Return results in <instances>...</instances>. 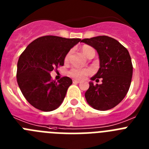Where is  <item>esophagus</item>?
I'll return each mask as SVG.
<instances>
[{
    "mask_svg": "<svg viewBox=\"0 0 149 149\" xmlns=\"http://www.w3.org/2000/svg\"><path fill=\"white\" fill-rule=\"evenodd\" d=\"M80 82L81 81H78V80H73V84H79Z\"/></svg>",
    "mask_w": 149,
    "mask_h": 149,
    "instance_id": "34e87169",
    "label": "esophagus"
}]
</instances>
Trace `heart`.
I'll use <instances>...</instances> for the list:
<instances>
[{
	"label": "heart",
	"instance_id": "obj_1",
	"mask_svg": "<svg viewBox=\"0 0 149 149\" xmlns=\"http://www.w3.org/2000/svg\"><path fill=\"white\" fill-rule=\"evenodd\" d=\"M95 51V50L93 49L92 47L89 45H84L83 46L82 48V52L86 57H89V54H90L92 52ZM69 56H70V52L66 54V55L65 56V62H68V59H69ZM91 73V71L88 68H71L69 72H68V74L71 77H74V78L76 79H84L88 76L89 74Z\"/></svg>",
	"mask_w": 149,
	"mask_h": 149
}]
</instances>
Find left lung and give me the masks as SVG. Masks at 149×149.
Wrapping results in <instances>:
<instances>
[{"instance_id": "8db88e82", "label": "left lung", "mask_w": 149, "mask_h": 149, "mask_svg": "<svg viewBox=\"0 0 149 149\" xmlns=\"http://www.w3.org/2000/svg\"><path fill=\"white\" fill-rule=\"evenodd\" d=\"M97 51L100 68L91 80L102 78V84L89 82L85 93L87 103L95 110H107L119 104L131 86L133 65L129 52L115 39L99 36L81 40Z\"/></svg>"}]
</instances>
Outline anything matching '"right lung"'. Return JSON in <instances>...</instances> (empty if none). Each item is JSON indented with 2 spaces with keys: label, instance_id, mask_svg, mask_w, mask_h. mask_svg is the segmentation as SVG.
Instances as JSON below:
<instances>
[{
  "label": "right lung",
  "instance_id": "1",
  "mask_svg": "<svg viewBox=\"0 0 149 149\" xmlns=\"http://www.w3.org/2000/svg\"><path fill=\"white\" fill-rule=\"evenodd\" d=\"M81 40L45 36L33 41L21 54L17 82L24 98L35 108L49 112L63 103L72 80L63 77L56 82L50 72L64 65L66 54Z\"/></svg>",
  "mask_w": 149,
  "mask_h": 149
}]
</instances>
